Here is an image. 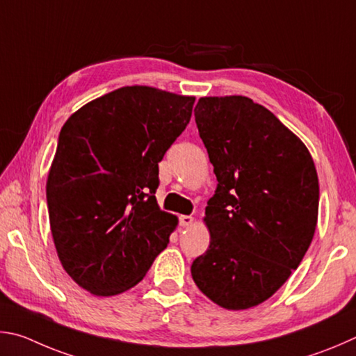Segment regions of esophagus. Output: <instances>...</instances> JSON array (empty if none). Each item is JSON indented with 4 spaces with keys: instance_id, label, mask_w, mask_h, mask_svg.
I'll return each instance as SVG.
<instances>
[{
    "instance_id": "obj_1",
    "label": "esophagus",
    "mask_w": 356,
    "mask_h": 356,
    "mask_svg": "<svg viewBox=\"0 0 356 356\" xmlns=\"http://www.w3.org/2000/svg\"><path fill=\"white\" fill-rule=\"evenodd\" d=\"M194 223V217L192 216H179V225L181 227H191Z\"/></svg>"
}]
</instances>
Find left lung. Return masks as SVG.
<instances>
[{"instance_id": "obj_1", "label": "left lung", "mask_w": 356, "mask_h": 356, "mask_svg": "<svg viewBox=\"0 0 356 356\" xmlns=\"http://www.w3.org/2000/svg\"><path fill=\"white\" fill-rule=\"evenodd\" d=\"M195 122L217 177L204 222L209 248L192 278L227 309L263 303L282 288L313 241L319 181L298 137L247 97H204Z\"/></svg>"}]
</instances>
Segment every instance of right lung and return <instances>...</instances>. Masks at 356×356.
<instances>
[{
  "mask_svg": "<svg viewBox=\"0 0 356 356\" xmlns=\"http://www.w3.org/2000/svg\"><path fill=\"white\" fill-rule=\"evenodd\" d=\"M194 97L122 87L68 118L47 181L53 241L81 288H133L168 244L177 217L156 202L158 164L188 127Z\"/></svg>",
  "mask_w": 356,
  "mask_h": 356,
  "instance_id": "right-lung-1",
  "label": "right lung"
}]
</instances>
